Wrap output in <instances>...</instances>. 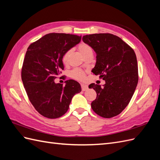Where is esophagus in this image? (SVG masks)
Here are the masks:
<instances>
[{"label":"esophagus","instance_id":"obj_1","mask_svg":"<svg viewBox=\"0 0 160 160\" xmlns=\"http://www.w3.org/2000/svg\"><path fill=\"white\" fill-rule=\"evenodd\" d=\"M81 89H82V91H85L88 89V86L87 85L81 84Z\"/></svg>","mask_w":160,"mask_h":160}]
</instances>
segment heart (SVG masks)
I'll return each instance as SVG.
<instances>
[{
    "label": "heart",
    "instance_id": "heart-1",
    "mask_svg": "<svg viewBox=\"0 0 160 160\" xmlns=\"http://www.w3.org/2000/svg\"><path fill=\"white\" fill-rule=\"evenodd\" d=\"M77 48H78L79 51L80 52L81 54L83 56V57L87 55L90 54V53H93V51H92L91 47L85 42H81L78 45V47H77ZM71 53V50H67L64 52L63 55L62 57V62L63 63V65H68L69 59ZM71 76L72 78H73L74 79L83 81L85 79V73L83 71H82L79 69H75L71 71Z\"/></svg>",
    "mask_w": 160,
    "mask_h": 160
}]
</instances>
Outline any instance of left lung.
Wrapping results in <instances>:
<instances>
[{
	"mask_svg": "<svg viewBox=\"0 0 160 160\" xmlns=\"http://www.w3.org/2000/svg\"><path fill=\"white\" fill-rule=\"evenodd\" d=\"M82 39L96 52L92 72L105 81L103 87L95 83L89 86L97 93L91 108L101 117H115L127 107L137 87L136 55L132 47L112 34H92Z\"/></svg>",
	"mask_w": 160,
	"mask_h": 160,
	"instance_id": "1",
	"label": "left lung"
}]
</instances>
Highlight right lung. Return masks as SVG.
Wrapping results in <instances>:
<instances>
[{"mask_svg": "<svg viewBox=\"0 0 160 160\" xmlns=\"http://www.w3.org/2000/svg\"><path fill=\"white\" fill-rule=\"evenodd\" d=\"M81 36L49 33L28 47L21 70V78L28 98L42 116L55 119L69 109L71 99L80 93V84L72 79L65 85L55 79L64 69L62 57L81 41Z\"/></svg>", "mask_w": 160, "mask_h": 160, "instance_id": "obj_1", "label": "right lung"}]
</instances>
